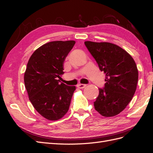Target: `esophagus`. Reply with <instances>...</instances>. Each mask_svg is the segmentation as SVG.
Returning a JSON list of instances; mask_svg holds the SVG:
<instances>
[{"label": "esophagus", "mask_w": 153, "mask_h": 153, "mask_svg": "<svg viewBox=\"0 0 153 153\" xmlns=\"http://www.w3.org/2000/svg\"><path fill=\"white\" fill-rule=\"evenodd\" d=\"M77 87H78L79 89H83L86 87V85H85V84H79V85H77Z\"/></svg>", "instance_id": "obj_1"}]
</instances>
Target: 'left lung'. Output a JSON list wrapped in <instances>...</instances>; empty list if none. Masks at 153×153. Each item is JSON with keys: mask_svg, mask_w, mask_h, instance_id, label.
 <instances>
[{"mask_svg": "<svg viewBox=\"0 0 153 153\" xmlns=\"http://www.w3.org/2000/svg\"><path fill=\"white\" fill-rule=\"evenodd\" d=\"M85 45L106 75L105 87L99 89L94 106L103 116H114L126 108L134 95L138 82L137 66L131 55L118 45L92 41H85Z\"/></svg>", "mask_w": 153, "mask_h": 153, "instance_id": "obj_1", "label": "left lung"}]
</instances>
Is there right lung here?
Segmentation results:
<instances>
[{"mask_svg": "<svg viewBox=\"0 0 153 153\" xmlns=\"http://www.w3.org/2000/svg\"><path fill=\"white\" fill-rule=\"evenodd\" d=\"M76 42L56 41L38 48L29 60L24 83L35 109L48 120H58L69 110L75 86L60 82L64 62Z\"/></svg>", "mask_w": 153, "mask_h": 153, "instance_id": "1", "label": "right lung"}]
</instances>
